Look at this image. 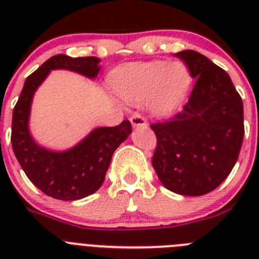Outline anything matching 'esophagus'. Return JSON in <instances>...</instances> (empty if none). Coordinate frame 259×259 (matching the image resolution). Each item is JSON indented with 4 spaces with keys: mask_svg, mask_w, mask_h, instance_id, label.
<instances>
[{
    "mask_svg": "<svg viewBox=\"0 0 259 259\" xmlns=\"http://www.w3.org/2000/svg\"><path fill=\"white\" fill-rule=\"evenodd\" d=\"M131 124L134 127H146V119L141 114L136 113L131 116Z\"/></svg>",
    "mask_w": 259,
    "mask_h": 259,
    "instance_id": "obj_1",
    "label": "esophagus"
}]
</instances>
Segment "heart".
Masks as SVG:
<instances>
[{"label": "heart", "mask_w": 259, "mask_h": 259, "mask_svg": "<svg viewBox=\"0 0 259 259\" xmlns=\"http://www.w3.org/2000/svg\"><path fill=\"white\" fill-rule=\"evenodd\" d=\"M189 70L180 62H139L120 66L111 76L114 92L136 104L149 101L157 115H168L178 109L191 88Z\"/></svg>", "instance_id": "obj_1"}]
</instances>
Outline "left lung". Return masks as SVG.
<instances>
[{
  "mask_svg": "<svg viewBox=\"0 0 259 259\" xmlns=\"http://www.w3.org/2000/svg\"><path fill=\"white\" fill-rule=\"evenodd\" d=\"M196 79L188 102L170 120L150 124L152 163L168 191L202 196L226 180L244 139L242 100L223 68L194 50L176 53Z\"/></svg>",
  "mask_w": 259,
  "mask_h": 259,
  "instance_id": "8db88e82",
  "label": "left lung"
}]
</instances>
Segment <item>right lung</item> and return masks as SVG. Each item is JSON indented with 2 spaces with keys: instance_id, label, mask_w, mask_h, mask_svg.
<instances>
[{
  "instance_id": "add662e5",
  "label": "right lung",
  "mask_w": 259,
  "mask_h": 259,
  "mask_svg": "<svg viewBox=\"0 0 259 259\" xmlns=\"http://www.w3.org/2000/svg\"><path fill=\"white\" fill-rule=\"evenodd\" d=\"M100 58H71L58 54L44 62L26 79L13 111L11 145L23 171L45 194L57 200L75 201L95 193L102 185L113 153L132 132L130 120L116 127L95 128L83 141L65 152L45 149L32 139L28 130L32 98L52 70H70L95 79Z\"/></svg>"
}]
</instances>
